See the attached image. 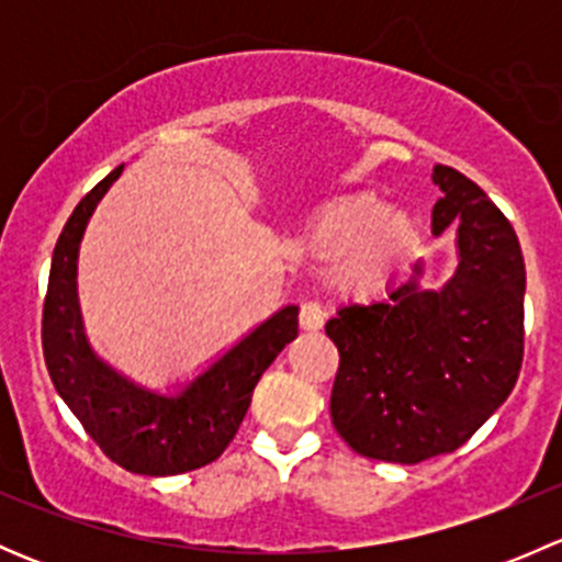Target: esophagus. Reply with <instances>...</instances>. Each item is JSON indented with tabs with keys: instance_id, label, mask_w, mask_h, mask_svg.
Segmentation results:
<instances>
[{
	"instance_id": "1",
	"label": "esophagus",
	"mask_w": 562,
	"mask_h": 562,
	"mask_svg": "<svg viewBox=\"0 0 562 562\" xmlns=\"http://www.w3.org/2000/svg\"><path fill=\"white\" fill-rule=\"evenodd\" d=\"M323 321H326V313H323L321 304L317 302L302 304V313H299V326H302L304 331H317V328H323Z\"/></svg>"
}]
</instances>
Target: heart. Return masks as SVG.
Listing matches in <instances>:
<instances>
[{"mask_svg":"<svg viewBox=\"0 0 562 562\" xmlns=\"http://www.w3.org/2000/svg\"><path fill=\"white\" fill-rule=\"evenodd\" d=\"M307 245L334 260L331 285L345 296L383 291L416 245V223L402 209H386L370 192L342 195L323 206L310 225Z\"/></svg>","mask_w":562,"mask_h":562,"instance_id":"b5f03b06","label":"heart"}]
</instances>
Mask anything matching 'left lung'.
Instances as JSON below:
<instances>
[{"label":"left lung","instance_id":"8db88e82","mask_svg":"<svg viewBox=\"0 0 562 562\" xmlns=\"http://www.w3.org/2000/svg\"><path fill=\"white\" fill-rule=\"evenodd\" d=\"M432 234L457 225L440 288L424 260L386 299L326 323L339 350L331 422L361 457L418 464L459 449L512 394L522 367L525 260L512 223L479 184L435 166Z\"/></svg>","mask_w":562,"mask_h":562}]
</instances>
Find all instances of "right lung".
<instances>
[{
	"instance_id": "obj_1",
	"label": "right lung",
	"mask_w": 562,
	"mask_h": 562,
	"mask_svg": "<svg viewBox=\"0 0 562 562\" xmlns=\"http://www.w3.org/2000/svg\"><path fill=\"white\" fill-rule=\"evenodd\" d=\"M124 166L83 198L54 247L43 307V353L65 405L116 464L140 475H176L214 462L245 422L271 361L299 337V307L285 304L249 328L187 381L149 389L92 348L78 302V252L94 209Z\"/></svg>"
}]
</instances>
